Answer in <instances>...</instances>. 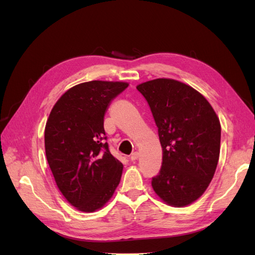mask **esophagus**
Segmentation results:
<instances>
[{
  "label": "esophagus",
  "instance_id": "esophagus-1",
  "mask_svg": "<svg viewBox=\"0 0 255 255\" xmlns=\"http://www.w3.org/2000/svg\"><path fill=\"white\" fill-rule=\"evenodd\" d=\"M138 157H139V153L138 152H134V153H132L129 155V159L132 160V161H134V160H136Z\"/></svg>",
  "mask_w": 255,
  "mask_h": 255
}]
</instances>
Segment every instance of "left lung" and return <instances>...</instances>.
<instances>
[{
    "label": "left lung",
    "mask_w": 255,
    "mask_h": 255,
    "mask_svg": "<svg viewBox=\"0 0 255 255\" xmlns=\"http://www.w3.org/2000/svg\"><path fill=\"white\" fill-rule=\"evenodd\" d=\"M148 102L163 149L156 195L169 205L195 202L210 185L220 153V121L207 100L188 85L156 79L138 85Z\"/></svg>",
    "instance_id": "obj_1"
}]
</instances>
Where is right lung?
Returning <instances> with one entry per match:
<instances>
[{"label":"right lung","instance_id":"obj_1","mask_svg":"<svg viewBox=\"0 0 255 255\" xmlns=\"http://www.w3.org/2000/svg\"><path fill=\"white\" fill-rule=\"evenodd\" d=\"M128 86L91 81L67 90L54 105L44 129L48 164L67 201L95 212L113 197L123 165L105 142L104 116L113 100Z\"/></svg>","mask_w":255,"mask_h":255}]
</instances>
